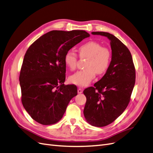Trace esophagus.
I'll use <instances>...</instances> for the list:
<instances>
[{
  "label": "esophagus",
  "instance_id": "1",
  "mask_svg": "<svg viewBox=\"0 0 153 153\" xmlns=\"http://www.w3.org/2000/svg\"><path fill=\"white\" fill-rule=\"evenodd\" d=\"M83 92V90L81 89V88H78V94H82Z\"/></svg>",
  "mask_w": 153,
  "mask_h": 153
}]
</instances>
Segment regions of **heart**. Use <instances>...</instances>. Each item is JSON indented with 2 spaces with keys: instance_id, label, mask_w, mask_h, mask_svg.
Listing matches in <instances>:
<instances>
[{
  "instance_id": "1",
  "label": "heart",
  "mask_w": 153,
  "mask_h": 153,
  "mask_svg": "<svg viewBox=\"0 0 153 153\" xmlns=\"http://www.w3.org/2000/svg\"><path fill=\"white\" fill-rule=\"evenodd\" d=\"M81 57L89 58L86 64L87 69L74 73L69 78V80L73 84L85 87L89 85L94 79L96 73L103 75L108 70L111 62L110 50L96 41H88L79 47ZM66 66L74 70L76 67L77 56L73 51L69 50L64 56Z\"/></svg>"
}]
</instances>
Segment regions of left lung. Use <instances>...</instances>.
Returning a JSON list of instances; mask_svg holds the SVG:
<instances>
[{"label": "left lung", "mask_w": 153, "mask_h": 153, "mask_svg": "<svg viewBox=\"0 0 153 153\" xmlns=\"http://www.w3.org/2000/svg\"><path fill=\"white\" fill-rule=\"evenodd\" d=\"M110 41L112 59L108 70L94 87L84 91L87 101L84 110L86 121L103 127L113 123L126 108L135 83V69L128 48L113 34L92 32Z\"/></svg>", "instance_id": "obj_1"}]
</instances>
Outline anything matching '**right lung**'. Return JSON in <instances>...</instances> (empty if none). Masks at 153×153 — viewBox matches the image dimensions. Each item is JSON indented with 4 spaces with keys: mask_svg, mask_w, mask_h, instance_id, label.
<instances>
[{
    "mask_svg": "<svg viewBox=\"0 0 153 153\" xmlns=\"http://www.w3.org/2000/svg\"><path fill=\"white\" fill-rule=\"evenodd\" d=\"M85 30H52L27 50L19 77L22 102L34 121L43 125L61 120L70 100L77 95L75 85L64 84L66 53L88 38Z\"/></svg>",
    "mask_w": 153,
    "mask_h": 153,
    "instance_id": "1",
    "label": "right lung"
}]
</instances>
